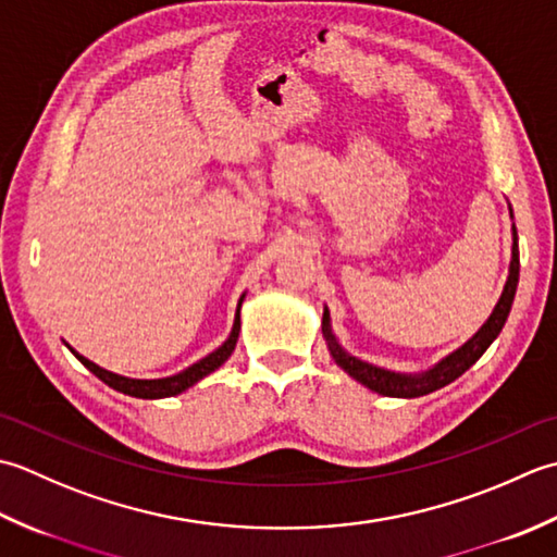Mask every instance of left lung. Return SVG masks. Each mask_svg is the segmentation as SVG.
Masks as SVG:
<instances>
[{
	"label": "left lung",
	"instance_id": "left-lung-1",
	"mask_svg": "<svg viewBox=\"0 0 557 557\" xmlns=\"http://www.w3.org/2000/svg\"><path fill=\"white\" fill-rule=\"evenodd\" d=\"M512 235H515V245H512V262H509V276H507L505 290L500 295V300H497L493 314L487 317V322L473 334V338H469L467 344L454 350V354L447 356L445 360H440L433 370H428L423 374H399V372H389L384 368L370 366V362H362L354 356H348L346 350L336 344V338L332 334V324H329V310L324 308L322 332L326 338L329 354H332V358L336 360V366L344 368L350 377L358 380L360 384H366L368 389L384 394V396H401V399H413V396L430 394L440 387H445V384L454 382L457 377H461V374L467 372L473 362L485 354L487 346H491L497 338V334L503 332L507 314H509V310H512L517 283H519V245H517L515 225H512Z\"/></svg>",
	"mask_w": 557,
	"mask_h": 557
}]
</instances>
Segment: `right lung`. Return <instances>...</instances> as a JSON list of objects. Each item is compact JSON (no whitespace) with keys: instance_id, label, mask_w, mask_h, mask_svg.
Listing matches in <instances>:
<instances>
[{"instance_id":"right-lung-1","label":"right lung","mask_w":557,"mask_h":557,"mask_svg":"<svg viewBox=\"0 0 557 557\" xmlns=\"http://www.w3.org/2000/svg\"><path fill=\"white\" fill-rule=\"evenodd\" d=\"M243 298H245V295H243ZM243 298H240V302H237L235 324H233V332L228 336V342L215 348L213 354H209L207 358H201L199 362H195V366H191V368L173 374V377H163V380H129V377H122V374H115V372H108L103 368H98L96 362H90L88 358L78 356L74 348H72V354L78 360H82L84 366L90 372H94L98 380H103L108 387L117 389L122 394L136 396V399H163V396H175L180 392L189 389L191 384H197L201 377H207V374H211L213 370H219L223 362L231 358V354L235 350V344H237V334H240V305H243Z\"/></svg>"}]
</instances>
